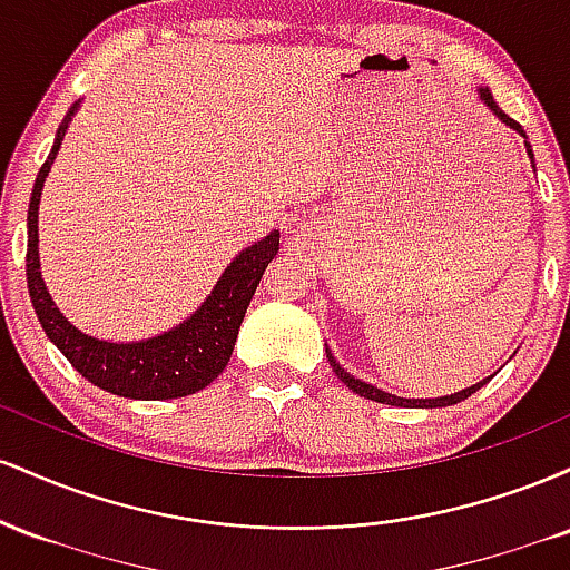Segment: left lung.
<instances>
[{"label":"left lung","mask_w":570,"mask_h":570,"mask_svg":"<svg viewBox=\"0 0 570 570\" xmlns=\"http://www.w3.org/2000/svg\"><path fill=\"white\" fill-rule=\"evenodd\" d=\"M480 98L482 101L488 104L490 107V112H493L495 117H499L501 122H507L509 128H514L517 134L520 136H525V130H522V126L517 120H512V117L509 115H503L499 107H495V101H493V96L488 94V88H480ZM525 147H528V158H533V153H531V144L525 141ZM326 358H330V364H332V370H335V375L340 377V381H343L345 385H348V389L353 391V394H358V396H364V399H372V402H383V404H394V407H450V404H458V402H463V399L466 396H472L476 389H482V385H485L488 381H480L476 385H472V389H463V391H458V394H450V396H440V399H402V396H394V394H385V391H381V389H375V385H370V383H364V381H358V377H353L351 372H345L343 367H340V362L335 356H332L330 351H326Z\"/></svg>","instance_id":"obj_1"}]
</instances>
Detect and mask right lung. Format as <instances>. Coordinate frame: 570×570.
I'll return each mask as SVG.
<instances>
[{"label":"right lung","mask_w":570,"mask_h":570,"mask_svg":"<svg viewBox=\"0 0 570 570\" xmlns=\"http://www.w3.org/2000/svg\"><path fill=\"white\" fill-rule=\"evenodd\" d=\"M77 107L80 104H75L58 126L53 149L39 168L35 189H31L29 222H26L29 225L26 281H29L31 305H35L39 324H42L50 343L69 358L71 367L98 389L126 399H179L195 394V391L206 389L214 377H219L230 362L246 307L257 292L267 263L278 254L281 235L273 230L267 238L244 248L222 273L206 303L174 330L163 332L158 337L139 340V343H107V340L85 335L75 324L67 322V316L58 311L53 297H50L42 273H39L37 248L39 198H42L45 179H48V171L53 166L58 149H61L63 134H67Z\"/></svg>","instance_id":"add662e5"}]
</instances>
